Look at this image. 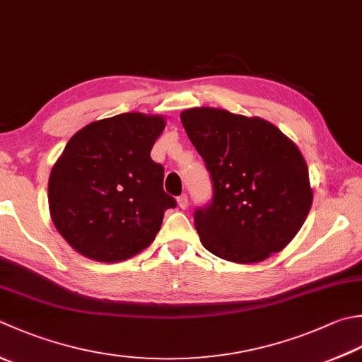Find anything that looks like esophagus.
<instances>
[{
	"label": "esophagus",
	"mask_w": 362,
	"mask_h": 362,
	"mask_svg": "<svg viewBox=\"0 0 362 362\" xmlns=\"http://www.w3.org/2000/svg\"><path fill=\"white\" fill-rule=\"evenodd\" d=\"M177 204H179V207L185 210L188 207V196L187 194H182L177 197Z\"/></svg>",
	"instance_id": "esophagus-1"
}]
</instances>
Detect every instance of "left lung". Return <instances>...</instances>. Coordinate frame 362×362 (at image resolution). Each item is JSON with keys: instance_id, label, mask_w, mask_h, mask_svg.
<instances>
[{"instance_id": "left-lung-1", "label": "left lung", "mask_w": 362, "mask_h": 362, "mask_svg": "<svg viewBox=\"0 0 362 362\" xmlns=\"http://www.w3.org/2000/svg\"><path fill=\"white\" fill-rule=\"evenodd\" d=\"M214 183L194 226L211 254L256 264L292 242L313 205L308 165L278 127L218 108L180 115Z\"/></svg>"}]
</instances>
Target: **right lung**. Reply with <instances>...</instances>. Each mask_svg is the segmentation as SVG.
Segmentation results:
<instances>
[{
  "label": "right lung",
  "instance_id": "1",
  "mask_svg": "<svg viewBox=\"0 0 362 362\" xmlns=\"http://www.w3.org/2000/svg\"><path fill=\"white\" fill-rule=\"evenodd\" d=\"M161 116L125 112L76 132L54 163L48 205L54 228L84 257L115 264L153 242L175 199L151 158Z\"/></svg>",
  "mask_w": 362,
  "mask_h": 362
}]
</instances>
